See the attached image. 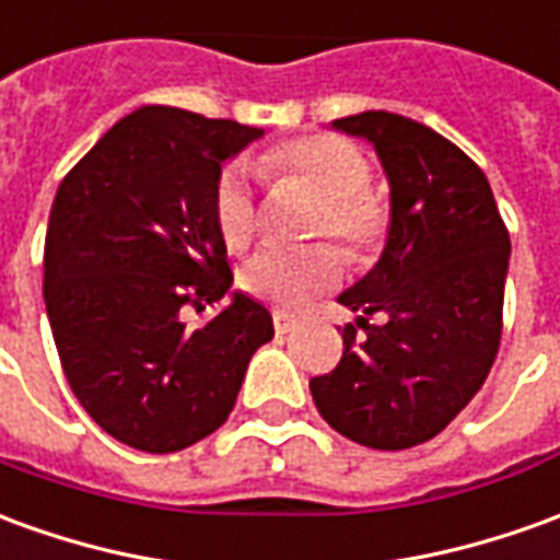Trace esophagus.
Here are the masks:
<instances>
[{
  "label": "esophagus",
  "mask_w": 560,
  "mask_h": 560,
  "mask_svg": "<svg viewBox=\"0 0 560 560\" xmlns=\"http://www.w3.org/2000/svg\"><path fill=\"white\" fill-rule=\"evenodd\" d=\"M272 324H276V334H293L296 330V318L288 312H272Z\"/></svg>",
  "instance_id": "obj_1"
}]
</instances>
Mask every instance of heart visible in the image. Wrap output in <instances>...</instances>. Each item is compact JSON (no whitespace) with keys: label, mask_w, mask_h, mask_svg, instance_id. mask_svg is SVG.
I'll list each match as a JSON object with an SVG mask.
<instances>
[{"label":"heart","mask_w":560,"mask_h":560,"mask_svg":"<svg viewBox=\"0 0 560 560\" xmlns=\"http://www.w3.org/2000/svg\"><path fill=\"white\" fill-rule=\"evenodd\" d=\"M257 172L272 185H296L315 197L308 218L312 240H336L351 260H370L390 230V202L370 187V160L354 142L334 132H308L267 148ZM214 230L230 252H245L260 230L257 199L242 166H226L214 185ZM342 279V257L318 242L300 252L264 248L240 269L242 291L279 308H303L315 293Z\"/></svg>","instance_id":"b5f03b06"}]
</instances>
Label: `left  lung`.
Instances as JSON below:
<instances>
[{
  "mask_svg": "<svg viewBox=\"0 0 560 560\" xmlns=\"http://www.w3.org/2000/svg\"><path fill=\"white\" fill-rule=\"evenodd\" d=\"M334 127L373 142L390 230L382 260L339 296L358 312L342 330V361L308 390L348 440L412 448L445 430L498 358L510 233L485 172L445 136L390 112Z\"/></svg>",
  "mask_w": 560,
  "mask_h": 560,
  "instance_id": "left-lung-1",
  "label": "left lung"
}]
</instances>
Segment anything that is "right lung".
Returning a JSON list of instances; mask_svg holds the SVG:
<instances>
[{
    "mask_svg": "<svg viewBox=\"0 0 560 560\" xmlns=\"http://www.w3.org/2000/svg\"><path fill=\"white\" fill-rule=\"evenodd\" d=\"M264 130L144 105L69 170L45 240V306L78 402L124 445L182 452L221 428L272 315L233 303L197 330L182 308L230 284L212 218L221 163Z\"/></svg>",
    "mask_w": 560,
    "mask_h": 560,
    "instance_id": "1",
    "label": "right lung"
}]
</instances>
